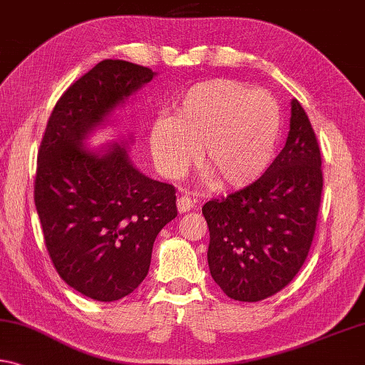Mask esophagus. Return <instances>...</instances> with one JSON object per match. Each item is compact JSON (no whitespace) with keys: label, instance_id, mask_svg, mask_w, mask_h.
<instances>
[{"label":"esophagus","instance_id":"obj_1","mask_svg":"<svg viewBox=\"0 0 365 365\" xmlns=\"http://www.w3.org/2000/svg\"><path fill=\"white\" fill-rule=\"evenodd\" d=\"M193 206H195V201L190 198L188 195H182V196H178V198H177V207H178V211H180V212L192 211Z\"/></svg>","mask_w":365,"mask_h":365}]
</instances>
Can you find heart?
<instances>
[{
  "label": "heart",
  "instance_id": "heart-1",
  "mask_svg": "<svg viewBox=\"0 0 365 365\" xmlns=\"http://www.w3.org/2000/svg\"><path fill=\"white\" fill-rule=\"evenodd\" d=\"M149 128V149L159 170L180 177L198 159L221 188L257 182L273 162L282 113L273 96L235 79H207L173 102Z\"/></svg>",
  "mask_w": 365,
  "mask_h": 365
}]
</instances>
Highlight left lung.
I'll list each match as a JSON object with an SVG mask.
<instances>
[{
    "instance_id": "left-lung-1",
    "label": "left lung",
    "mask_w": 365,
    "mask_h": 365,
    "mask_svg": "<svg viewBox=\"0 0 365 365\" xmlns=\"http://www.w3.org/2000/svg\"><path fill=\"white\" fill-rule=\"evenodd\" d=\"M323 190L322 154L299 101L284 148L257 182L203 206L207 264L225 296L258 302L284 289L314 240Z\"/></svg>"
}]
</instances>
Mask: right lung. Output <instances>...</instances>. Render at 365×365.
<instances>
[{"label":"right lung","mask_w":365,"mask_h":365,"mask_svg":"<svg viewBox=\"0 0 365 365\" xmlns=\"http://www.w3.org/2000/svg\"><path fill=\"white\" fill-rule=\"evenodd\" d=\"M154 76L130 61L97 63L60 97L40 143L34 200L51 263L68 286L99 302L141 284L155 237L177 216L175 187L138 170L125 144L84 148Z\"/></svg>","instance_id":"obj_1"}]
</instances>
